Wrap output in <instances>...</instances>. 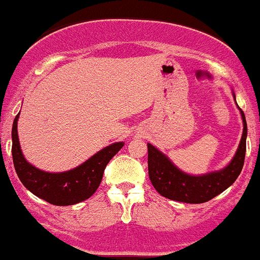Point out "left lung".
Here are the masks:
<instances>
[{"label":"left lung","instance_id":"1","mask_svg":"<svg viewBox=\"0 0 260 260\" xmlns=\"http://www.w3.org/2000/svg\"><path fill=\"white\" fill-rule=\"evenodd\" d=\"M233 98L236 100L234 92ZM240 113L243 123L241 142L231 162L220 171L210 172V173L201 174V176L185 173L180 168L176 167L165 153L157 150L151 143H147V147H148V176H150V180L156 191L172 201L195 204L211 201L216 195L221 194L224 190L228 189L229 186L233 185L234 181L237 180V177L242 171L245 153H246V118L241 109Z\"/></svg>","mask_w":260,"mask_h":260}]
</instances>
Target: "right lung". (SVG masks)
<instances>
[{"instance_id": "right-lung-1", "label": "right lung", "mask_w": 260, "mask_h": 260, "mask_svg": "<svg viewBox=\"0 0 260 260\" xmlns=\"http://www.w3.org/2000/svg\"><path fill=\"white\" fill-rule=\"evenodd\" d=\"M18 118L19 113L14 119L11 130V153L15 172L27 190L38 198L54 206L80 203L95 194L103 180L107 164L125 144L123 142L109 144L91 156L83 164L70 171L58 173L45 172L29 164L23 155L18 138Z\"/></svg>"}]
</instances>
